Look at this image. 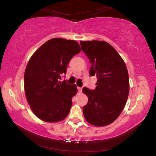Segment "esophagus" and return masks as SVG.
<instances>
[{
  "label": "esophagus",
  "mask_w": 156,
  "mask_h": 156,
  "mask_svg": "<svg viewBox=\"0 0 156 156\" xmlns=\"http://www.w3.org/2000/svg\"><path fill=\"white\" fill-rule=\"evenodd\" d=\"M82 90H83V89H82L81 87H78V91L79 93H81Z\"/></svg>",
  "instance_id": "34e87169"
}]
</instances>
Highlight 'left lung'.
Segmentation results:
<instances>
[{"mask_svg":"<svg viewBox=\"0 0 156 156\" xmlns=\"http://www.w3.org/2000/svg\"><path fill=\"white\" fill-rule=\"evenodd\" d=\"M81 49L91 62L90 76H96V89L83 91L88 97L83 114L92 125L104 126L115 121L125 107L129 93L126 65L113 47L100 41H80Z\"/></svg>","mask_w":156,"mask_h":156,"instance_id":"left-lung-1","label":"left lung"}]
</instances>
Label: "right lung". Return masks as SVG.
Listing matches in <instances>:
<instances>
[{
	"label": "right lung",
	"instance_id": "obj_1",
	"mask_svg": "<svg viewBox=\"0 0 156 156\" xmlns=\"http://www.w3.org/2000/svg\"><path fill=\"white\" fill-rule=\"evenodd\" d=\"M77 42L52 38L34 52L25 69V92L27 102L39 119L48 122L64 120L69 113L76 84L58 80L66 73L70 60L80 52Z\"/></svg>",
	"mask_w": 156,
	"mask_h": 156
}]
</instances>
